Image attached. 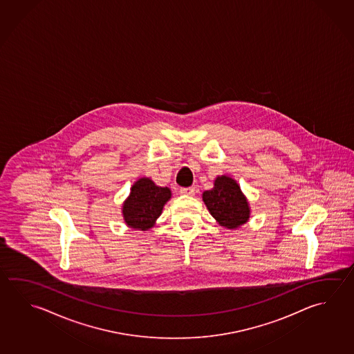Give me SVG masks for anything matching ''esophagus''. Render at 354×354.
Returning a JSON list of instances; mask_svg holds the SVG:
<instances>
[{
  "label": "esophagus",
  "mask_w": 354,
  "mask_h": 354,
  "mask_svg": "<svg viewBox=\"0 0 354 354\" xmlns=\"http://www.w3.org/2000/svg\"><path fill=\"white\" fill-rule=\"evenodd\" d=\"M180 194H183V196H194V192H196V189L193 188V187H187V188H180Z\"/></svg>",
  "instance_id": "obj_1"
}]
</instances>
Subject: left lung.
Masks as SVG:
<instances>
[{"instance_id": "obj_1", "label": "left lung", "mask_w": 354, "mask_h": 354, "mask_svg": "<svg viewBox=\"0 0 354 354\" xmlns=\"http://www.w3.org/2000/svg\"><path fill=\"white\" fill-rule=\"evenodd\" d=\"M202 200L208 212L225 230H237L251 218V206L237 180L227 174L217 176L213 188L205 191Z\"/></svg>"}]
</instances>
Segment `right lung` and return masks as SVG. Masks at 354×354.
Wrapping results in <instances>:
<instances>
[{
  "label": "right lung",
  "mask_w": 354,
  "mask_h": 354,
  "mask_svg": "<svg viewBox=\"0 0 354 354\" xmlns=\"http://www.w3.org/2000/svg\"><path fill=\"white\" fill-rule=\"evenodd\" d=\"M168 187L157 186L148 177L136 180L129 197L123 201L122 217L127 227L135 231H148L154 227L163 207L171 200Z\"/></svg>",
  "instance_id": "right-lung-1"
}]
</instances>
